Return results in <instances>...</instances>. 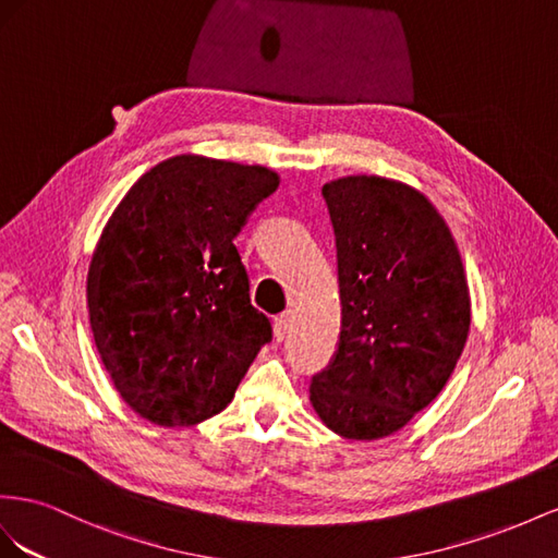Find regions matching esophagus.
Wrapping results in <instances>:
<instances>
[{"label":"esophagus","instance_id":"34e87169","mask_svg":"<svg viewBox=\"0 0 558 558\" xmlns=\"http://www.w3.org/2000/svg\"><path fill=\"white\" fill-rule=\"evenodd\" d=\"M292 323H294V313H292V311H284V313L276 315L274 331H276V339H278V341H282L284 337H288L290 329H292Z\"/></svg>","mask_w":558,"mask_h":558}]
</instances>
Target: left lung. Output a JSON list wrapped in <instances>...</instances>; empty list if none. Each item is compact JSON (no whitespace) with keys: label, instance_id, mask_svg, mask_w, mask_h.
Listing matches in <instances>:
<instances>
[{"label":"left lung","instance_id":"obj_1","mask_svg":"<svg viewBox=\"0 0 558 558\" xmlns=\"http://www.w3.org/2000/svg\"><path fill=\"white\" fill-rule=\"evenodd\" d=\"M323 196L341 331L311 380V402L341 437H388L435 400L463 353L465 268L449 227L416 189L357 174L325 184Z\"/></svg>","mask_w":558,"mask_h":558}]
</instances>
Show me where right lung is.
Segmentation results:
<instances>
[{
  "label": "right lung",
  "instance_id": "1",
  "mask_svg": "<svg viewBox=\"0 0 558 558\" xmlns=\"http://www.w3.org/2000/svg\"><path fill=\"white\" fill-rule=\"evenodd\" d=\"M278 184L262 166L182 154L142 174L107 221L88 268L90 329L142 418H213L274 339L233 241Z\"/></svg>",
  "mask_w": 558,
  "mask_h": 558
}]
</instances>
